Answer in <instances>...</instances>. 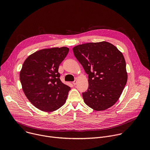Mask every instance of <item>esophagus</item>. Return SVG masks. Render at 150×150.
<instances>
[{"mask_svg":"<svg viewBox=\"0 0 150 150\" xmlns=\"http://www.w3.org/2000/svg\"><path fill=\"white\" fill-rule=\"evenodd\" d=\"M72 83H73L74 85H76V83H77V81H76V80H75Z\"/></svg>","mask_w":150,"mask_h":150,"instance_id":"esophagus-1","label":"esophagus"}]
</instances>
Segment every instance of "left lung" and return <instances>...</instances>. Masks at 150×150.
I'll return each mask as SVG.
<instances>
[{"instance_id":"1","label":"left lung","mask_w":150,"mask_h":150,"mask_svg":"<svg viewBox=\"0 0 150 150\" xmlns=\"http://www.w3.org/2000/svg\"><path fill=\"white\" fill-rule=\"evenodd\" d=\"M75 56L88 75L85 103L96 111L110 108L119 100L127 82L124 56L107 41L88 42L73 48Z\"/></svg>"}]
</instances>
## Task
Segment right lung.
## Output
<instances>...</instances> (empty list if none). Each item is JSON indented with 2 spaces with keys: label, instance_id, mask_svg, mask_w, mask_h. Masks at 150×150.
I'll return each instance as SVG.
<instances>
[{
  "label": "right lung",
  "instance_id": "obj_1",
  "mask_svg": "<svg viewBox=\"0 0 150 150\" xmlns=\"http://www.w3.org/2000/svg\"><path fill=\"white\" fill-rule=\"evenodd\" d=\"M67 47L44 49L30 55L19 73L23 90L41 111L50 112L65 103L71 88L60 79L59 65L69 52Z\"/></svg>",
  "mask_w": 150,
  "mask_h": 150
}]
</instances>
